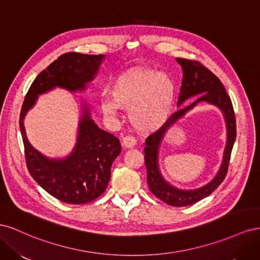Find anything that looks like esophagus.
<instances>
[{
    "mask_svg": "<svg viewBox=\"0 0 260 260\" xmlns=\"http://www.w3.org/2000/svg\"><path fill=\"white\" fill-rule=\"evenodd\" d=\"M137 144V140L133 138V137H131V136H127V137H124L123 139H122V145L124 146V147H127V148H130V147H133Z\"/></svg>",
    "mask_w": 260,
    "mask_h": 260,
    "instance_id": "34e87169",
    "label": "esophagus"
}]
</instances>
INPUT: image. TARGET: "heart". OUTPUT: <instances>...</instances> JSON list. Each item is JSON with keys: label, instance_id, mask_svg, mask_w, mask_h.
<instances>
[{"label": "heart", "instance_id": "heart-1", "mask_svg": "<svg viewBox=\"0 0 260 260\" xmlns=\"http://www.w3.org/2000/svg\"><path fill=\"white\" fill-rule=\"evenodd\" d=\"M175 83L165 73L148 68H133L114 80L109 98L101 100V109L115 116L118 107L130 111L129 118L142 132L158 130L166 123L175 101Z\"/></svg>", "mask_w": 260, "mask_h": 260}]
</instances>
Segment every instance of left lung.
Returning <instances> with one entry per match:
<instances>
[{"label": "left lung", "instance_id": "1", "mask_svg": "<svg viewBox=\"0 0 260 260\" xmlns=\"http://www.w3.org/2000/svg\"><path fill=\"white\" fill-rule=\"evenodd\" d=\"M177 61L183 70V79L178 99V105L182 104L185 100L198 95V94H202V95L191 105L181 108L174 115H171L161 128L152 133L146 139L144 159L147 170V184L151 192L157 199L168 204V205L181 207L192 205V204L210 195L224 180L228 168H229L235 137H237V122H235V115L231 99L228 95L224 86L219 80V78L198 60L177 58ZM199 101H207L208 103L217 105L224 112L228 130L227 146L225 150L223 165L215 179L207 186L198 190L182 191L169 186L162 179L158 169V162L156 161L158 159V148L167 130Z\"/></svg>", "mask_w": 260, "mask_h": 260}]
</instances>
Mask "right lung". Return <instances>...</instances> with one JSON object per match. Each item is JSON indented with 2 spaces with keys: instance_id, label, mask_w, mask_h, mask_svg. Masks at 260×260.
Instances as JSON below:
<instances>
[{
  "instance_id": "add662e5",
  "label": "right lung",
  "mask_w": 260,
  "mask_h": 260,
  "mask_svg": "<svg viewBox=\"0 0 260 260\" xmlns=\"http://www.w3.org/2000/svg\"><path fill=\"white\" fill-rule=\"evenodd\" d=\"M104 55L65 53L42 70L30 85L21 107L19 125L27 168L37 182L57 200L68 204L90 203L104 193L111 178V167L121 151L119 140L100 129L83 109L77 144L65 159H49L29 143L23 118L39 94L60 86L69 91L83 90L96 75Z\"/></svg>"
}]
</instances>
